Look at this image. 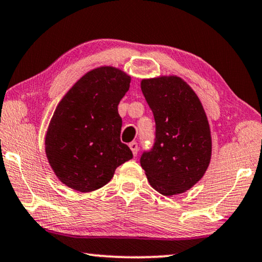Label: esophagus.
I'll return each mask as SVG.
<instances>
[{"label":"esophagus","mask_w":262,"mask_h":262,"mask_svg":"<svg viewBox=\"0 0 262 262\" xmlns=\"http://www.w3.org/2000/svg\"><path fill=\"white\" fill-rule=\"evenodd\" d=\"M129 148L132 149V151H133V154H134V156L138 155V151H139V144H138V142H135V141L130 142V143H129Z\"/></svg>","instance_id":"1"}]
</instances>
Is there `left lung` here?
<instances>
[{"label": "left lung", "mask_w": 262, "mask_h": 262, "mask_svg": "<svg viewBox=\"0 0 262 262\" xmlns=\"http://www.w3.org/2000/svg\"><path fill=\"white\" fill-rule=\"evenodd\" d=\"M155 120L154 144L140 163L150 186L162 195L188 190L204 177L212 155V138L204 107L178 76L141 81Z\"/></svg>", "instance_id": "8db88e82"}]
</instances>
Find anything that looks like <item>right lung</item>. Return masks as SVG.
Listing matches in <instances>:
<instances>
[{
	"mask_svg": "<svg viewBox=\"0 0 262 262\" xmlns=\"http://www.w3.org/2000/svg\"><path fill=\"white\" fill-rule=\"evenodd\" d=\"M129 83L130 76L120 69H93L57 104L46 135V154L66 186L83 193L99 189L133 158L120 140L118 112Z\"/></svg>",
	"mask_w": 262,
	"mask_h": 262,
	"instance_id": "right-lung-1",
	"label": "right lung"
}]
</instances>
